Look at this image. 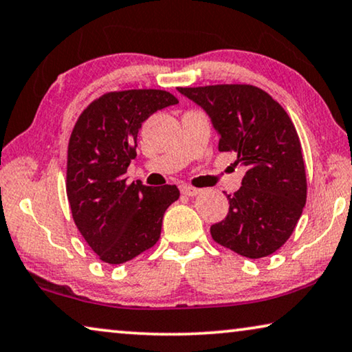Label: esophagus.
<instances>
[{
	"label": "esophagus",
	"mask_w": 352,
	"mask_h": 352,
	"mask_svg": "<svg viewBox=\"0 0 352 352\" xmlns=\"http://www.w3.org/2000/svg\"><path fill=\"white\" fill-rule=\"evenodd\" d=\"M200 192H201L200 188L192 187V186H188V184H182V186H181V193H182V195L193 197V195H197V193H200Z\"/></svg>",
	"instance_id": "1"
}]
</instances>
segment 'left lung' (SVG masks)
Instances as JSON below:
<instances>
[{"label": "left lung", "mask_w": 352, "mask_h": 352, "mask_svg": "<svg viewBox=\"0 0 352 352\" xmlns=\"http://www.w3.org/2000/svg\"><path fill=\"white\" fill-rule=\"evenodd\" d=\"M211 117L219 151L246 166L230 208L211 226L221 246L248 258L276 252L292 235L307 203V173L297 130L281 104L249 84L177 87Z\"/></svg>", "instance_id": "obj_1"}]
</instances>
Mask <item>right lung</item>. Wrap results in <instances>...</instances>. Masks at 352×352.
Here are the masks:
<instances>
[{"instance_id":"obj_1","label":"right lung","mask_w":352,"mask_h":352,"mask_svg":"<svg viewBox=\"0 0 352 352\" xmlns=\"http://www.w3.org/2000/svg\"><path fill=\"white\" fill-rule=\"evenodd\" d=\"M179 103L166 90L108 91L80 113L71 131L66 195L73 221L100 261L129 262L159 241L176 186L126 182L138 131L157 111Z\"/></svg>"}]
</instances>
